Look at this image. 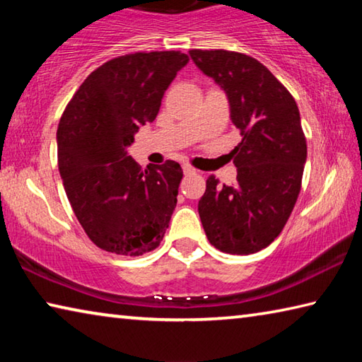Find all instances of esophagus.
<instances>
[{
    "mask_svg": "<svg viewBox=\"0 0 362 362\" xmlns=\"http://www.w3.org/2000/svg\"><path fill=\"white\" fill-rule=\"evenodd\" d=\"M183 173H185V174H193L194 173V168L189 166V164H185V166H183Z\"/></svg>",
    "mask_w": 362,
    "mask_h": 362,
    "instance_id": "34e87169",
    "label": "esophagus"
}]
</instances>
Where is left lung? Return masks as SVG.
Here are the masks:
<instances>
[{
    "instance_id": "left-lung-1",
    "label": "left lung",
    "mask_w": 362,
    "mask_h": 362,
    "mask_svg": "<svg viewBox=\"0 0 362 362\" xmlns=\"http://www.w3.org/2000/svg\"><path fill=\"white\" fill-rule=\"evenodd\" d=\"M196 66L225 90L243 140L231 153L233 185L211 175L198 212L206 236L226 254L249 255L283 231L302 188L306 139L298 107L259 60L225 49H192Z\"/></svg>"
}]
</instances>
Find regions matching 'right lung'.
<instances>
[{"label":"right lung","instance_id":"1","mask_svg":"<svg viewBox=\"0 0 362 362\" xmlns=\"http://www.w3.org/2000/svg\"><path fill=\"white\" fill-rule=\"evenodd\" d=\"M180 51L126 54L94 70L71 97L57 127V159L78 222L97 247L137 257L156 249L177 204L179 163L148 166L127 155L134 134L155 121Z\"/></svg>","mask_w":362,"mask_h":362}]
</instances>
